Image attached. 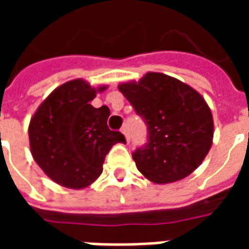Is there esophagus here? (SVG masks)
Wrapping results in <instances>:
<instances>
[{
    "label": "esophagus",
    "instance_id": "esophagus-1",
    "mask_svg": "<svg viewBox=\"0 0 249 249\" xmlns=\"http://www.w3.org/2000/svg\"><path fill=\"white\" fill-rule=\"evenodd\" d=\"M121 133L125 136L126 141H129V137H128V132H126V128H125V126H123V128H121Z\"/></svg>",
    "mask_w": 249,
    "mask_h": 249
}]
</instances>
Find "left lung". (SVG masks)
Listing matches in <instances>:
<instances>
[{"label":"left lung","mask_w":249,"mask_h":249,"mask_svg":"<svg viewBox=\"0 0 249 249\" xmlns=\"http://www.w3.org/2000/svg\"><path fill=\"white\" fill-rule=\"evenodd\" d=\"M119 90L148 126V144L133 152L136 167L155 184L187 178L203 162L213 140V117L204 97L183 81L148 71Z\"/></svg>","instance_id":"1"}]
</instances>
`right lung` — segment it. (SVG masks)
<instances>
[{"label": "right lung", "instance_id": "add662e5", "mask_svg": "<svg viewBox=\"0 0 249 249\" xmlns=\"http://www.w3.org/2000/svg\"><path fill=\"white\" fill-rule=\"evenodd\" d=\"M107 85L93 88L77 78L56 88L41 103L29 123L32 156L49 178L62 187L82 189L103 172L105 156L120 132L107 125L110 110L94 108L90 101Z\"/></svg>", "mask_w": 249, "mask_h": 249}]
</instances>
